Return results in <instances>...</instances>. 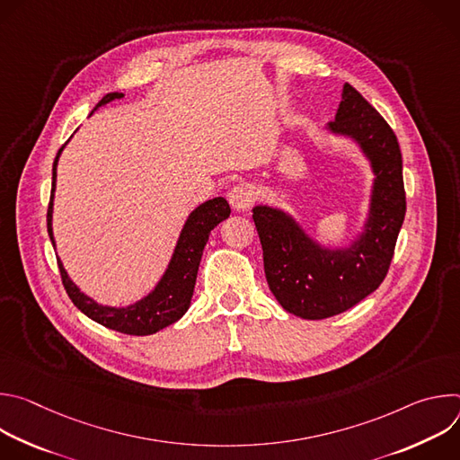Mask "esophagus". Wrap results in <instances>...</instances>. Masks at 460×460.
I'll list each match as a JSON object with an SVG mask.
<instances>
[{"instance_id":"1","label":"esophagus","mask_w":460,"mask_h":460,"mask_svg":"<svg viewBox=\"0 0 460 460\" xmlns=\"http://www.w3.org/2000/svg\"><path fill=\"white\" fill-rule=\"evenodd\" d=\"M227 200L234 211H245L254 202V190L249 183L233 185L227 192Z\"/></svg>"}]
</instances>
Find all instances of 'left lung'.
<instances>
[{
  "label": "left lung",
  "instance_id": "1",
  "mask_svg": "<svg viewBox=\"0 0 460 460\" xmlns=\"http://www.w3.org/2000/svg\"><path fill=\"white\" fill-rule=\"evenodd\" d=\"M325 130L351 140L373 172L366 218L349 243L325 245L289 211L264 204L252 208L270 289L288 313L305 320L344 313L382 284L406 215L397 137L349 84H344L335 121Z\"/></svg>",
  "mask_w": 460,
  "mask_h": 460
}]
</instances>
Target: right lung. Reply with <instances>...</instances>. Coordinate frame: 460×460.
Segmentation results:
<instances>
[{
	"instance_id": "right-lung-1",
	"label": "right lung",
	"mask_w": 460,
	"mask_h": 460,
	"mask_svg": "<svg viewBox=\"0 0 460 460\" xmlns=\"http://www.w3.org/2000/svg\"><path fill=\"white\" fill-rule=\"evenodd\" d=\"M123 98V93H109L105 94L94 111L102 105L111 103L112 100ZM69 142H65L67 146ZM61 149L56 155V160L52 164V189H50V202L47 211V231L50 236V242L56 249V240L52 233V211H54V192H56V169L58 160L61 156ZM231 208L226 199L217 196L213 200H208L196 208L185 220L180 236L176 240L172 256L167 264V270L156 282V286L140 300L128 305H103L98 304L94 298L87 296L65 271L61 260L58 256V266L61 273V280L65 286V291L71 296L75 305L87 314L91 320L109 327V330L125 333V335H153L164 327L174 323L180 320L185 311L190 305L196 275H199L200 260L204 254V247L209 240V233L226 218H229Z\"/></svg>"
}]
</instances>
